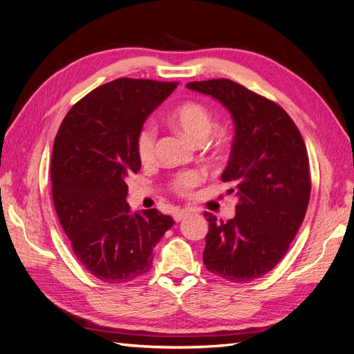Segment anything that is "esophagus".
I'll return each mask as SVG.
<instances>
[{"label":"esophagus","mask_w":354,"mask_h":354,"mask_svg":"<svg viewBox=\"0 0 354 354\" xmlns=\"http://www.w3.org/2000/svg\"><path fill=\"white\" fill-rule=\"evenodd\" d=\"M185 216H187V211L186 209H178V211L174 212V220L176 221H181Z\"/></svg>","instance_id":"34e87169"}]
</instances>
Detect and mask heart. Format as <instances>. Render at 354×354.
<instances>
[{"label":"heart","instance_id":"1","mask_svg":"<svg viewBox=\"0 0 354 354\" xmlns=\"http://www.w3.org/2000/svg\"><path fill=\"white\" fill-rule=\"evenodd\" d=\"M169 120L177 128H180L189 138L202 143L212 130V115L205 104L199 102H187L180 104L169 115ZM155 142L156 131L151 124H146L137 133L136 138V151L138 159L143 164L151 162L155 155ZM202 180L199 171L190 169L178 173L171 180V189L178 195H187L189 192L198 186Z\"/></svg>","mask_w":354,"mask_h":354}]
</instances>
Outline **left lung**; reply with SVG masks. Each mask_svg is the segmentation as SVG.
Instances as JSON below:
<instances>
[{
  "label": "left lung",
  "instance_id": "1",
  "mask_svg": "<svg viewBox=\"0 0 354 354\" xmlns=\"http://www.w3.org/2000/svg\"><path fill=\"white\" fill-rule=\"evenodd\" d=\"M211 95L234 122L232 152L221 180L239 202L236 216L217 221L205 212L209 230L203 264L230 282L259 279L282 260L308 207V155L301 134L274 102L226 80L189 82Z\"/></svg>",
  "mask_w": 354,
  "mask_h": 354
}]
</instances>
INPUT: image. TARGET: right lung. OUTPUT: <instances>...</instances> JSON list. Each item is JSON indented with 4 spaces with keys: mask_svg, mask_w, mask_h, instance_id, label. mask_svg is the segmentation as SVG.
<instances>
[{
    "mask_svg": "<svg viewBox=\"0 0 354 354\" xmlns=\"http://www.w3.org/2000/svg\"><path fill=\"white\" fill-rule=\"evenodd\" d=\"M177 84H103L72 106L55 138L51 190L59 221L80 263L103 282L149 272L153 248L176 223L156 208L133 214L125 180L142 167L137 133Z\"/></svg>",
    "mask_w": 354,
    "mask_h": 354,
    "instance_id": "1",
    "label": "right lung"
}]
</instances>
